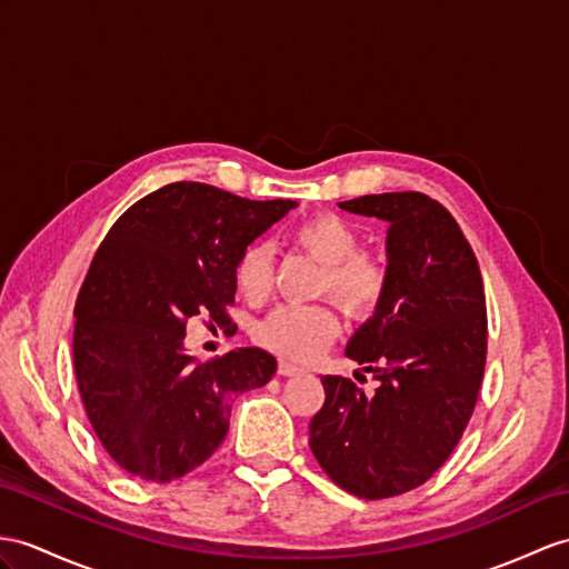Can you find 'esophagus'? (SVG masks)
Instances as JSON below:
<instances>
[{
	"label": "esophagus",
	"instance_id": "esophagus-1",
	"mask_svg": "<svg viewBox=\"0 0 569 569\" xmlns=\"http://www.w3.org/2000/svg\"><path fill=\"white\" fill-rule=\"evenodd\" d=\"M277 371H280L282 377H295V373H299L301 369L297 365H292V362H287V359H282L280 367H277Z\"/></svg>",
	"mask_w": 569,
	"mask_h": 569
}]
</instances>
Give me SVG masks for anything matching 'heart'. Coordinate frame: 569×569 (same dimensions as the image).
<instances>
[{
	"label": "heart",
	"instance_id": "1",
	"mask_svg": "<svg viewBox=\"0 0 569 569\" xmlns=\"http://www.w3.org/2000/svg\"><path fill=\"white\" fill-rule=\"evenodd\" d=\"M311 258L321 262V292L336 299L342 311L355 318H365L379 307L389 268L369 251H359V231L348 219L338 214H316L292 231ZM272 282V251L268 243H251L237 262V284L248 299H262ZM340 321L332 309L316 307H280L258 328V338L266 348L289 359L307 362L326 350V345L338 336Z\"/></svg>",
	"mask_w": 569,
	"mask_h": 569
}]
</instances>
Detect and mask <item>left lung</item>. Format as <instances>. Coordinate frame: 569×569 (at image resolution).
<instances>
[{
	"label": "left lung",
	"instance_id": "obj_1",
	"mask_svg": "<svg viewBox=\"0 0 569 569\" xmlns=\"http://www.w3.org/2000/svg\"><path fill=\"white\" fill-rule=\"evenodd\" d=\"M338 204L389 224V287L345 348L379 386L367 396L323 377L309 445L342 490L383 500L432 478L473 415L488 352L482 277L459 224L422 192Z\"/></svg>",
	"mask_w": 569,
	"mask_h": 569
}]
</instances>
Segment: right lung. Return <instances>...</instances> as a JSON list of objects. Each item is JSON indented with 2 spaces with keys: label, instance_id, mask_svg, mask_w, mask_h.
<instances>
[{
  "label": "right lung",
  "instance_id": "add662e5",
  "mask_svg": "<svg viewBox=\"0 0 569 569\" xmlns=\"http://www.w3.org/2000/svg\"><path fill=\"white\" fill-rule=\"evenodd\" d=\"M295 207L169 183L106 233L77 299L74 369L93 432L128 473H190L224 441L233 398L272 379L277 359L260 348L200 362L186 326L231 323L241 253Z\"/></svg>",
  "mask_w": 569,
  "mask_h": 569
}]
</instances>
